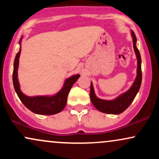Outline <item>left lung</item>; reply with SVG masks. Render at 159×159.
I'll use <instances>...</instances> for the list:
<instances>
[{
  "label": "left lung",
  "mask_w": 159,
  "mask_h": 159,
  "mask_svg": "<svg viewBox=\"0 0 159 159\" xmlns=\"http://www.w3.org/2000/svg\"><path fill=\"white\" fill-rule=\"evenodd\" d=\"M132 36L133 40V47L135 52L137 59H138V68H137V77L134 83L129 90L124 93L121 94L115 99L113 100H104L98 98L96 96L94 92L93 86L91 83L90 97L93 105L97 110L101 112L109 114H119L123 113L131 103L132 102L134 98H135L137 93L139 91L141 85L142 81V72H141V57L138 48L136 46L137 38L135 34L132 30Z\"/></svg>",
  "instance_id": "left-lung-1"
}]
</instances>
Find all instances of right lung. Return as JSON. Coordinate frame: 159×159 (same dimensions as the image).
<instances>
[{"instance_id": "1", "label": "right lung", "mask_w": 159, "mask_h": 159, "mask_svg": "<svg viewBox=\"0 0 159 159\" xmlns=\"http://www.w3.org/2000/svg\"><path fill=\"white\" fill-rule=\"evenodd\" d=\"M21 38L19 41L21 45ZM21 54V47L19 52L16 54L13 65L12 81L15 90L25 106L32 112L42 115H52L57 114L63 110L67 102L68 94L72 88V85L80 77V75H75L67 78L65 81L64 85L56 95L52 96H41L30 97L25 95L20 90V86L18 80V68H19V57Z\"/></svg>"}]
</instances>
